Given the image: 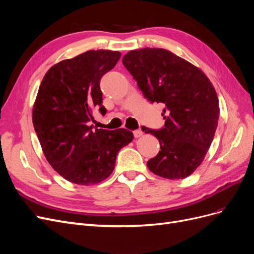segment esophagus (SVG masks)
<instances>
[{
	"label": "esophagus",
	"instance_id": "1",
	"mask_svg": "<svg viewBox=\"0 0 254 254\" xmlns=\"http://www.w3.org/2000/svg\"><path fill=\"white\" fill-rule=\"evenodd\" d=\"M133 134H134V136L135 137H140V136H142L143 135V131L141 129H137V130H134L133 131Z\"/></svg>",
	"mask_w": 254,
	"mask_h": 254
}]
</instances>
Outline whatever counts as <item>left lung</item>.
Returning a JSON list of instances; mask_svg holds the SVG:
<instances>
[{
    "mask_svg": "<svg viewBox=\"0 0 254 254\" xmlns=\"http://www.w3.org/2000/svg\"><path fill=\"white\" fill-rule=\"evenodd\" d=\"M122 61L144 96L165 106L164 128L142 127L160 142L147 167L166 179L187 178L202 163L217 128L219 103L212 82L200 68L164 49L130 51Z\"/></svg>",
    "mask_w": 254,
    "mask_h": 254,
    "instance_id": "1",
    "label": "left lung"
}]
</instances>
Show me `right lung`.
Masks as SVG:
<instances>
[{
    "instance_id": "add662e5",
    "label": "right lung",
    "mask_w": 254,
    "mask_h": 254,
    "mask_svg": "<svg viewBox=\"0 0 254 254\" xmlns=\"http://www.w3.org/2000/svg\"><path fill=\"white\" fill-rule=\"evenodd\" d=\"M121 53L88 51L53 65L44 75L33 108V124L48 162L60 176L79 186L108 178L118 152L133 140L125 128H93V111L103 115L99 82Z\"/></svg>"
}]
</instances>
